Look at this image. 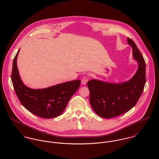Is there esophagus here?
Here are the masks:
<instances>
[{"label":"esophagus","instance_id":"esophagus-1","mask_svg":"<svg viewBox=\"0 0 159 159\" xmlns=\"http://www.w3.org/2000/svg\"><path fill=\"white\" fill-rule=\"evenodd\" d=\"M88 81V78L86 76H83L81 80V84L83 85H86Z\"/></svg>","mask_w":159,"mask_h":159}]
</instances>
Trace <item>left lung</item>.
I'll return each instance as SVG.
<instances>
[{
    "label": "left lung",
    "instance_id": "left-lung-1",
    "mask_svg": "<svg viewBox=\"0 0 159 159\" xmlns=\"http://www.w3.org/2000/svg\"><path fill=\"white\" fill-rule=\"evenodd\" d=\"M138 62L136 73L129 81L113 83L98 80L88 82L89 101L95 113L103 118L118 116L131 110L137 103L146 83V63L134 42L127 38Z\"/></svg>",
    "mask_w": 159,
    "mask_h": 159
}]
</instances>
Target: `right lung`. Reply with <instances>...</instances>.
Returning a JSON list of instances; mask_svg holds the SVG:
<instances>
[{"label":"right lung","mask_w":159,"mask_h":159,"mask_svg":"<svg viewBox=\"0 0 159 159\" xmlns=\"http://www.w3.org/2000/svg\"><path fill=\"white\" fill-rule=\"evenodd\" d=\"M18 51L13 62L11 81L23 107L39 117L49 119L63 113L68 101L80 86V80L58 84L47 88L34 89L23 83L17 67Z\"/></svg>","instance_id":"add662e5"}]
</instances>
